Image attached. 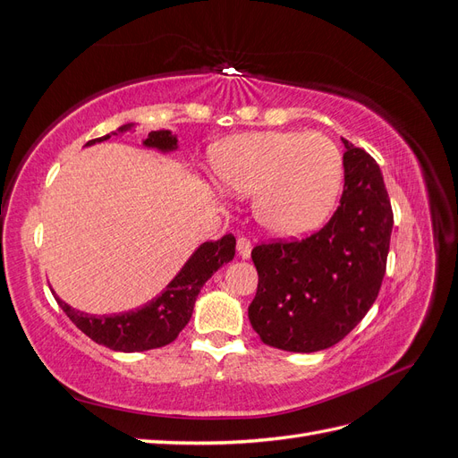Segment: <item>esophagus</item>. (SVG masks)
Returning <instances> with one entry per match:
<instances>
[{"mask_svg":"<svg viewBox=\"0 0 458 458\" xmlns=\"http://www.w3.org/2000/svg\"><path fill=\"white\" fill-rule=\"evenodd\" d=\"M237 252H239V256L242 259H248V258H250V254H252V242L248 241L246 237H239V241H237Z\"/></svg>","mask_w":458,"mask_h":458,"instance_id":"esophagus-1","label":"esophagus"}]
</instances>
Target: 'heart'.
I'll return each mask as SVG.
<instances>
[{
	"instance_id": "b5f03b06",
	"label": "heart",
	"mask_w": 458,
	"mask_h": 458,
	"mask_svg": "<svg viewBox=\"0 0 458 458\" xmlns=\"http://www.w3.org/2000/svg\"><path fill=\"white\" fill-rule=\"evenodd\" d=\"M214 170L224 189L254 195V216L279 237L317 229L344 185L338 145L317 131H254L221 143Z\"/></svg>"
}]
</instances>
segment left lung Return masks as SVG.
I'll return each instance as SVG.
<instances>
[{"label":"left lung","instance_id":"8db88e82","mask_svg":"<svg viewBox=\"0 0 458 458\" xmlns=\"http://www.w3.org/2000/svg\"><path fill=\"white\" fill-rule=\"evenodd\" d=\"M344 192L328 224L301 241L252 250L258 293L248 318L263 344L311 353L357 327L378 296L394 212L380 165L344 140Z\"/></svg>","mask_w":458,"mask_h":458}]
</instances>
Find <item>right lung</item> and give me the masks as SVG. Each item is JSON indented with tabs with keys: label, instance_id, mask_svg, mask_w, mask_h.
<instances>
[{
	"label": "right lung",
	"instance_id": "1",
	"mask_svg": "<svg viewBox=\"0 0 458 458\" xmlns=\"http://www.w3.org/2000/svg\"><path fill=\"white\" fill-rule=\"evenodd\" d=\"M131 128L133 123H126V126L99 137V140L88 141L86 147L106 141L110 140V135H118ZM143 145L170 152L177 148V137L170 130L150 131ZM234 244H237V241H234L233 234H225L216 242L200 244L187 259L182 271L174 276V281L164 288V293L135 311L91 315L71 308L57 294H53L68 318L86 336L105 345V348L123 353L162 348V345L174 342L179 336V332L185 328L200 288L224 263H229L234 258Z\"/></svg>",
	"mask_w": 458,
	"mask_h": 458
}]
</instances>
